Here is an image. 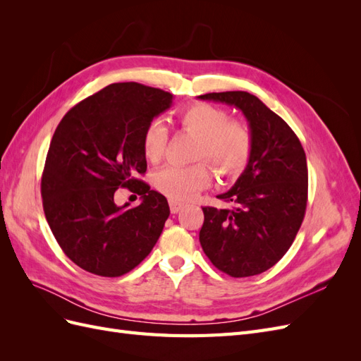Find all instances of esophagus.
Instances as JSON below:
<instances>
[{"instance_id":"34e87169","label":"esophagus","mask_w":361,"mask_h":361,"mask_svg":"<svg viewBox=\"0 0 361 361\" xmlns=\"http://www.w3.org/2000/svg\"><path fill=\"white\" fill-rule=\"evenodd\" d=\"M182 206L183 204L176 202V200H170V211H171V214H178L182 209Z\"/></svg>"}]
</instances>
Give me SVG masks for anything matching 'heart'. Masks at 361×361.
<instances>
[{"mask_svg":"<svg viewBox=\"0 0 361 361\" xmlns=\"http://www.w3.org/2000/svg\"><path fill=\"white\" fill-rule=\"evenodd\" d=\"M179 125L197 135V159H207L221 173H238L245 167L253 149L250 129L236 120L228 122L227 111L211 104H192L179 113ZM169 130L161 120H152L146 126L141 147L149 162H159L166 154ZM211 180L206 164L167 166L155 174V187L173 200H188L202 191Z\"/></svg>","mask_w":361,"mask_h":361,"instance_id":"b5f03b06","label":"heart"}]
</instances>
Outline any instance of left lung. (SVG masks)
I'll use <instances>...</instances> for the list:
<instances>
[{
	"label": "left lung",
	"instance_id": "obj_1",
	"mask_svg": "<svg viewBox=\"0 0 361 361\" xmlns=\"http://www.w3.org/2000/svg\"><path fill=\"white\" fill-rule=\"evenodd\" d=\"M199 99L236 106L253 137L245 170L231 190L216 195L233 206L203 207L202 248L231 277L262 274L286 255L304 220L309 187L304 149L285 120L255 94L221 92Z\"/></svg>",
	"mask_w": 361,
	"mask_h": 361
}]
</instances>
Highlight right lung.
<instances>
[{"mask_svg":"<svg viewBox=\"0 0 361 361\" xmlns=\"http://www.w3.org/2000/svg\"><path fill=\"white\" fill-rule=\"evenodd\" d=\"M171 101V93L154 87L110 84L71 108L52 135L42 176L43 211L64 255L92 274H126L162 232L167 199L137 176L147 169L145 129ZM118 188L141 195L142 203L117 207Z\"/></svg>","mask_w":361,"mask_h":361,"instance_id":"obj_1","label":"right lung"}]
</instances>
